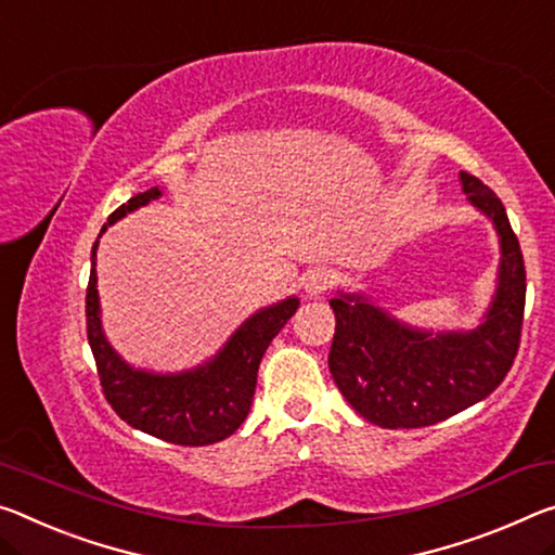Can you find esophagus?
<instances>
[{"label":"esophagus","instance_id":"obj_1","mask_svg":"<svg viewBox=\"0 0 555 555\" xmlns=\"http://www.w3.org/2000/svg\"><path fill=\"white\" fill-rule=\"evenodd\" d=\"M333 271H328V269H309L306 271V276H304V288H306V294H311V296H319V294H323L325 288H331L333 286Z\"/></svg>","mask_w":555,"mask_h":555}]
</instances>
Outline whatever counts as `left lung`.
<instances>
[{
	"label": "left lung",
	"instance_id": "1",
	"mask_svg": "<svg viewBox=\"0 0 555 555\" xmlns=\"http://www.w3.org/2000/svg\"><path fill=\"white\" fill-rule=\"evenodd\" d=\"M474 207L494 219L501 242L494 304L477 331H415L390 319L367 298H331L336 313L328 367L338 390L367 422L385 429L437 425L489 398L521 343L526 267L501 199L479 178L460 172Z\"/></svg>",
	"mask_w": 555,
	"mask_h": 555
}]
</instances>
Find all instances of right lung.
Here are the masks:
<instances>
[{
  "mask_svg": "<svg viewBox=\"0 0 555 555\" xmlns=\"http://www.w3.org/2000/svg\"><path fill=\"white\" fill-rule=\"evenodd\" d=\"M155 197H160L157 188L130 197L128 205H120L108 217V224ZM108 224H103L101 232ZM95 246L99 242L91 251V279L86 288V331L103 395L116 415L140 433L182 447L215 444L234 435L249 415L261 358L276 333L296 313L298 298H286L251 315L219 350V356L197 371L180 375L133 371L122 363L103 336L99 292H95Z\"/></svg>",
  "mask_w": 555,
  "mask_h": 555,
  "instance_id": "obj_1",
  "label": "right lung"
}]
</instances>
